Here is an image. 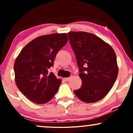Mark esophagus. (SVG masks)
Here are the masks:
<instances>
[{"instance_id": "esophagus-1", "label": "esophagus", "mask_w": 133, "mask_h": 133, "mask_svg": "<svg viewBox=\"0 0 133 133\" xmlns=\"http://www.w3.org/2000/svg\"><path fill=\"white\" fill-rule=\"evenodd\" d=\"M63 79H64V81H70V77H66V78H63Z\"/></svg>"}]
</instances>
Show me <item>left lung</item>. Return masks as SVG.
<instances>
[{
  "label": "left lung",
  "mask_w": 133,
  "mask_h": 133,
  "mask_svg": "<svg viewBox=\"0 0 133 133\" xmlns=\"http://www.w3.org/2000/svg\"><path fill=\"white\" fill-rule=\"evenodd\" d=\"M67 34L82 82L74 94L84 102L99 101L107 96L117 79L115 52L108 43L92 33L71 31Z\"/></svg>",
  "instance_id": "1"
}]
</instances>
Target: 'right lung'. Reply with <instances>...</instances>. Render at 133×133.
Here are the masks:
<instances>
[{"mask_svg":"<svg viewBox=\"0 0 133 133\" xmlns=\"http://www.w3.org/2000/svg\"><path fill=\"white\" fill-rule=\"evenodd\" d=\"M66 33H54L36 37L29 42L14 65L17 88L30 101L38 104L48 102L59 90L62 80L48 69L54 65L59 51L66 45Z\"/></svg>","mask_w":133,"mask_h":133,"instance_id":"obj_1","label":"right lung"}]
</instances>
